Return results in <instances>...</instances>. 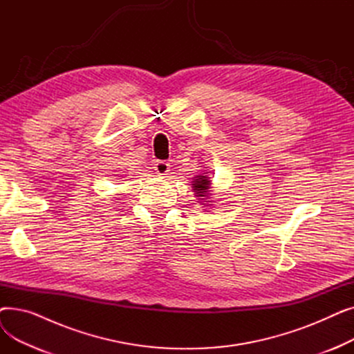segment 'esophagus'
I'll list each match as a JSON object with an SVG mask.
<instances>
[{
	"mask_svg": "<svg viewBox=\"0 0 354 354\" xmlns=\"http://www.w3.org/2000/svg\"><path fill=\"white\" fill-rule=\"evenodd\" d=\"M153 167H155V171L159 176H165V175L169 174V171H171V165L167 163L166 160H156Z\"/></svg>",
	"mask_w": 354,
	"mask_h": 354,
	"instance_id": "esophagus-1",
	"label": "esophagus"
}]
</instances>
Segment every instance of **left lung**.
Returning a JSON list of instances; mask_svg holds the SVG:
<instances>
[{
  "label": "left lung",
  "instance_id": "1",
  "mask_svg": "<svg viewBox=\"0 0 354 354\" xmlns=\"http://www.w3.org/2000/svg\"><path fill=\"white\" fill-rule=\"evenodd\" d=\"M211 178L208 175H201V176H195L194 180V189L196 192V196H207L209 194V185H211Z\"/></svg>",
  "mask_w": 354,
  "mask_h": 354
}]
</instances>
